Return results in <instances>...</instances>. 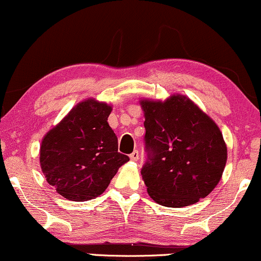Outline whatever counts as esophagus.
Here are the masks:
<instances>
[{
	"instance_id": "esophagus-1",
	"label": "esophagus",
	"mask_w": 261,
	"mask_h": 261,
	"mask_svg": "<svg viewBox=\"0 0 261 261\" xmlns=\"http://www.w3.org/2000/svg\"><path fill=\"white\" fill-rule=\"evenodd\" d=\"M129 159L132 161H138V160H139V151H138V150L133 151V152H132L130 155H129Z\"/></svg>"
}]
</instances>
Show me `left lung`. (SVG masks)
Segmentation results:
<instances>
[{
    "label": "left lung",
    "mask_w": 261,
    "mask_h": 261,
    "mask_svg": "<svg viewBox=\"0 0 261 261\" xmlns=\"http://www.w3.org/2000/svg\"><path fill=\"white\" fill-rule=\"evenodd\" d=\"M140 104L147 152L141 175L150 197L173 208L204 198L220 181L226 165L227 149L219 127L184 95Z\"/></svg>",
    "instance_id": "obj_1"
}]
</instances>
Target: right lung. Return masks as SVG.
<instances>
[{
    "label": "right lung",
    "mask_w": 261,
    "mask_h": 261,
    "mask_svg": "<svg viewBox=\"0 0 261 261\" xmlns=\"http://www.w3.org/2000/svg\"><path fill=\"white\" fill-rule=\"evenodd\" d=\"M112 108L95 99L77 104L44 136L40 150L48 184L71 201L98 197L129 157L118 152L108 123Z\"/></svg>",
    "instance_id": "right-lung-1"
}]
</instances>
